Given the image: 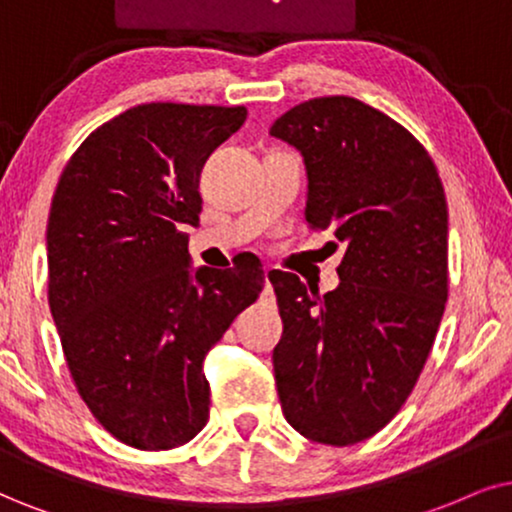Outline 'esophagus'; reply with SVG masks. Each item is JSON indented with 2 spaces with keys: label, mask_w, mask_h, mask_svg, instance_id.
<instances>
[{
  "label": "esophagus",
  "mask_w": 512,
  "mask_h": 512,
  "mask_svg": "<svg viewBox=\"0 0 512 512\" xmlns=\"http://www.w3.org/2000/svg\"><path fill=\"white\" fill-rule=\"evenodd\" d=\"M271 276H274V271H271L269 267H267V269H264V283H267V288L271 286Z\"/></svg>",
  "instance_id": "34e87169"
}]
</instances>
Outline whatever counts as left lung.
<instances>
[{
    "label": "left lung",
    "mask_w": 512,
    "mask_h": 512,
    "mask_svg": "<svg viewBox=\"0 0 512 512\" xmlns=\"http://www.w3.org/2000/svg\"><path fill=\"white\" fill-rule=\"evenodd\" d=\"M271 134L307 165V226L345 245L340 286L323 297L271 276L278 399L302 437L357 444L397 416L435 342L449 295L444 186L409 129L352 96L304 101Z\"/></svg>",
    "instance_id": "8db88e82"
}]
</instances>
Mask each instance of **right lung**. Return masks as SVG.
Here are the masks:
<instances>
[{
	"mask_svg": "<svg viewBox=\"0 0 512 512\" xmlns=\"http://www.w3.org/2000/svg\"><path fill=\"white\" fill-rule=\"evenodd\" d=\"M245 106L141 103L70 155L47 224L49 307L92 416L144 451L191 442L210 416L208 349L257 300V257L189 274L200 170Z\"/></svg>",
	"mask_w": 512,
	"mask_h": 512,
	"instance_id": "add662e5",
	"label": "right lung"
}]
</instances>
